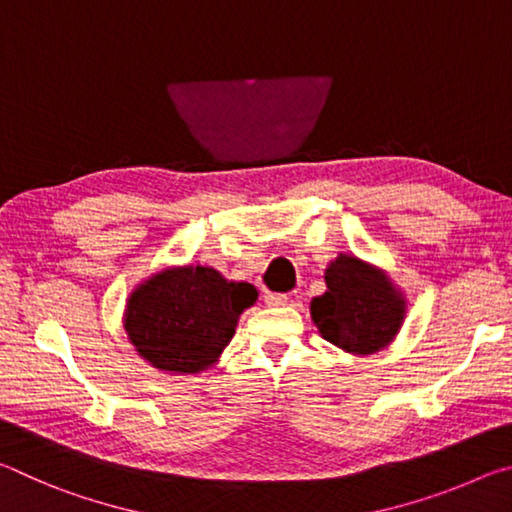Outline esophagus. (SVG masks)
I'll return each instance as SVG.
<instances>
[{
	"label": "esophagus",
	"mask_w": 512,
	"mask_h": 512,
	"mask_svg": "<svg viewBox=\"0 0 512 512\" xmlns=\"http://www.w3.org/2000/svg\"><path fill=\"white\" fill-rule=\"evenodd\" d=\"M264 302L268 307H284L289 302L287 293H264Z\"/></svg>",
	"instance_id": "obj_1"
}]
</instances>
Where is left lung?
Wrapping results in <instances>:
<instances>
[{
	"label": "left lung",
	"instance_id": "obj_1",
	"mask_svg": "<svg viewBox=\"0 0 512 512\" xmlns=\"http://www.w3.org/2000/svg\"><path fill=\"white\" fill-rule=\"evenodd\" d=\"M327 291L309 302L320 336L343 352L368 357L388 348L406 318L404 291L384 268L341 253L325 268Z\"/></svg>",
	"mask_w": 512,
	"mask_h": 512
}]
</instances>
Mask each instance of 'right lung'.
<instances>
[{
  "label": "right lung",
  "instance_id": "right-lung-1",
  "mask_svg": "<svg viewBox=\"0 0 512 512\" xmlns=\"http://www.w3.org/2000/svg\"><path fill=\"white\" fill-rule=\"evenodd\" d=\"M257 302V289L232 282L212 266H164L131 291L124 332L135 352L167 375L214 368L235 336L239 316Z\"/></svg>",
  "mask_w": 512,
  "mask_h": 512
}]
</instances>
